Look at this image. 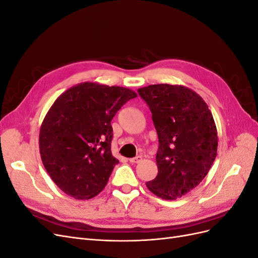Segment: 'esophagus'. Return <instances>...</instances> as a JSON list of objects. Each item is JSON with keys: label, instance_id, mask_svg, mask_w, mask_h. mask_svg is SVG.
I'll return each mask as SVG.
<instances>
[{"label": "esophagus", "instance_id": "esophagus-1", "mask_svg": "<svg viewBox=\"0 0 258 258\" xmlns=\"http://www.w3.org/2000/svg\"><path fill=\"white\" fill-rule=\"evenodd\" d=\"M141 160H142V156H137V157H135V158H130L129 159V161L131 163H139Z\"/></svg>", "mask_w": 258, "mask_h": 258}]
</instances>
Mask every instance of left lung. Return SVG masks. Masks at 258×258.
<instances>
[{"label": "left lung", "mask_w": 258, "mask_h": 258, "mask_svg": "<svg viewBox=\"0 0 258 258\" xmlns=\"http://www.w3.org/2000/svg\"><path fill=\"white\" fill-rule=\"evenodd\" d=\"M150 106L159 139L158 174L147 188L165 200L181 198L206 177L217 154V129L208 104L183 85L138 89Z\"/></svg>", "instance_id": "1"}]
</instances>
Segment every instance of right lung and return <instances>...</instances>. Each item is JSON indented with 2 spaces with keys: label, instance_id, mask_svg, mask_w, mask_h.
<instances>
[{
  "label": "right lung",
  "instance_id": "add662e5",
  "mask_svg": "<svg viewBox=\"0 0 258 258\" xmlns=\"http://www.w3.org/2000/svg\"><path fill=\"white\" fill-rule=\"evenodd\" d=\"M138 95L129 88L85 82L60 95L40 129L43 165L59 188L77 200L102 190L116 163L111 120Z\"/></svg>",
  "mask_w": 258,
  "mask_h": 258
}]
</instances>
